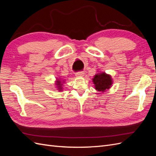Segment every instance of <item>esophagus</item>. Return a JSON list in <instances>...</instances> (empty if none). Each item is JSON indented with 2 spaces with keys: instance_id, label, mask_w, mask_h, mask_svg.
I'll return each instance as SVG.
<instances>
[{
  "instance_id": "1",
  "label": "esophagus",
  "mask_w": 156,
  "mask_h": 156,
  "mask_svg": "<svg viewBox=\"0 0 156 156\" xmlns=\"http://www.w3.org/2000/svg\"><path fill=\"white\" fill-rule=\"evenodd\" d=\"M75 75H76V77H83L84 75V72H79L76 73Z\"/></svg>"
}]
</instances>
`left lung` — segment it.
I'll list each match as a JSON object with an SVG mask.
<instances>
[{
	"label": "left lung",
	"mask_w": 156,
	"mask_h": 156,
	"mask_svg": "<svg viewBox=\"0 0 156 156\" xmlns=\"http://www.w3.org/2000/svg\"><path fill=\"white\" fill-rule=\"evenodd\" d=\"M92 80L95 84V88L98 91L101 92H104L110 88L112 84L111 77L104 72L97 73Z\"/></svg>",
	"instance_id": "8db88e82"
}]
</instances>
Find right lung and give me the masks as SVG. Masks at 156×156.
<instances>
[{
    "label": "right lung",
    "mask_w": 156,
    "mask_h": 156,
    "mask_svg": "<svg viewBox=\"0 0 156 156\" xmlns=\"http://www.w3.org/2000/svg\"><path fill=\"white\" fill-rule=\"evenodd\" d=\"M56 85H57V87H58V90L60 91L62 90V83H61V81H59L58 79H57V81H56Z\"/></svg>",
    "instance_id": "add662e5"
}]
</instances>
